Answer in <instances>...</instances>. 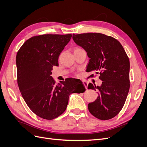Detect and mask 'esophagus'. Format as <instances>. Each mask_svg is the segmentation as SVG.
<instances>
[{
	"label": "esophagus",
	"mask_w": 147,
	"mask_h": 147,
	"mask_svg": "<svg viewBox=\"0 0 147 147\" xmlns=\"http://www.w3.org/2000/svg\"><path fill=\"white\" fill-rule=\"evenodd\" d=\"M83 84H84V86H85V88H86V89L87 88V87H88V82H86V81H85V80H84V81H83Z\"/></svg>",
	"instance_id": "obj_1"
}]
</instances>
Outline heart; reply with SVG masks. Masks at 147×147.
I'll return each mask as SVG.
<instances>
[{"label": "heart", "mask_w": 147, "mask_h": 147, "mask_svg": "<svg viewBox=\"0 0 147 147\" xmlns=\"http://www.w3.org/2000/svg\"><path fill=\"white\" fill-rule=\"evenodd\" d=\"M76 49H78V48H76V49H75V50H76Z\"/></svg>", "instance_id": "heart-1"}]
</instances>
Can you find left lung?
<instances>
[{"instance_id":"8db88e82","label":"left lung","mask_w":147,"mask_h":147,"mask_svg":"<svg viewBox=\"0 0 147 147\" xmlns=\"http://www.w3.org/2000/svg\"><path fill=\"white\" fill-rule=\"evenodd\" d=\"M73 39L87 53L86 71L99 73L102 81L100 86L88 84V89L99 91L97 99L88 105L89 111L100 120L115 117L129 89V61L125 51L117 40L101 33L73 34Z\"/></svg>"}]
</instances>
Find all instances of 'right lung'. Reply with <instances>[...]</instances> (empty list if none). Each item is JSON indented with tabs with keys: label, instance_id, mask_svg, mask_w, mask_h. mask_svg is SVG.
Segmentation results:
<instances>
[{
	"label": "right lung",
	"instance_id": "right-lung-1",
	"mask_svg": "<svg viewBox=\"0 0 147 147\" xmlns=\"http://www.w3.org/2000/svg\"><path fill=\"white\" fill-rule=\"evenodd\" d=\"M71 34H43L31 37L16 56L18 84L30 110L39 117L52 120L65 111L71 93H84L80 80L68 78L56 84L51 76L60 54L69 42Z\"/></svg>",
	"mask_w": 147,
	"mask_h": 147
}]
</instances>
